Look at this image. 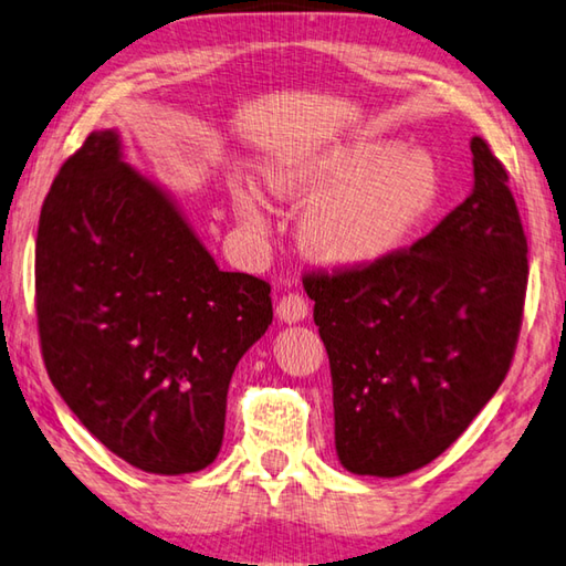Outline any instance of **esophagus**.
Returning a JSON list of instances; mask_svg holds the SVG:
<instances>
[{
	"instance_id": "34e87169",
	"label": "esophagus",
	"mask_w": 566,
	"mask_h": 566,
	"mask_svg": "<svg viewBox=\"0 0 566 566\" xmlns=\"http://www.w3.org/2000/svg\"><path fill=\"white\" fill-rule=\"evenodd\" d=\"M305 315H308V298L298 291L283 293V298L277 301V318L285 323H298Z\"/></svg>"
}]
</instances>
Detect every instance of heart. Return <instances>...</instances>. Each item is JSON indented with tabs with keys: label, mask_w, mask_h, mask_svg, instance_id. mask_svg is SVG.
Returning <instances> with one entry per match:
<instances>
[{
	"label": "heart",
	"mask_w": 566,
	"mask_h": 566,
	"mask_svg": "<svg viewBox=\"0 0 566 566\" xmlns=\"http://www.w3.org/2000/svg\"><path fill=\"white\" fill-rule=\"evenodd\" d=\"M271 191L313 201L301 233L308 251L338 265L382 261L410 241L442 196L440 164L420 146L358 142L305 154L268 171ZM235 211L251 231L265 228L253 188L235 193Z\"/></svg>",
	"instance_id": "b5f03b06"
}]
</instances>
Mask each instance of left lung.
<instances>
[{
    "label": "left lung",
    "mask_w": 566,
    "mask_h": 566,
    "mask_svg": "<svg viewBox=\"0 0 566 566\" xmlns=\"http://www.w3.org/2000/svg\"><path fill=\"white\" fill-rule=\"evenodd\" d=\"M474 188L382 261L313 268L345 470L400 478L450 448L507 378L527 295V235L510 174L472 138Z\"/></svg>",
    "instance_id": "8db88e82"
}]
</instances>
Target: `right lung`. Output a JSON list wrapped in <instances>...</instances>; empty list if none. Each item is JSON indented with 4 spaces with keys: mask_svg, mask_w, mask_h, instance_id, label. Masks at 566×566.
Segmentation results:
<instances>
[{
    "mask_svg": "<svg viewBox=\"0 0 566 566\" xmlns=\"http://www.w3.org/2000/svg\"><path fill=\"white\" fill-rule=\"evenodd\" d=\"M34 305L49 380L134 468L186 474L223 442L226 395L273 321L271 283L218 271L161 188L92 132L39 216Z\"/></svg>",
    "mask_w": 566,
    "mask_h": 566,
    "instance_id": "obj_1",
    "label": "right lung"
}]
</instances>
